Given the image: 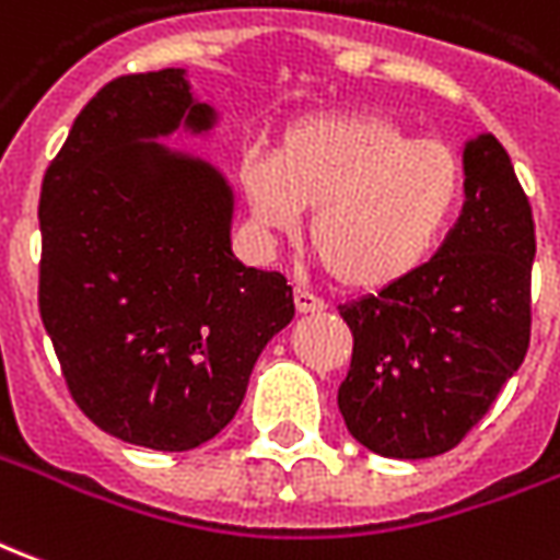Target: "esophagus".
Returning a JSON list of instances; mask_svg holds the SVG:
<instances>
[{
    "mask_svg": "<svg viewBox=\"0 0 560 560\" xmlns=\"http://www.w3.org/2000/svg\"><path fill=\"white\" fill-rule=\"evenodd\" d=\"M293 303H296V312H300V315H315V312H324V308H327V303H324L320 296L303 291V288L293 291Z\"/></svg>",
    "mask_w": 560,
    "mask_h": 560,
    "instance_id": "34e87169",
    "label": "esophagus"
}]
</instances>
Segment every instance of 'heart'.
<instances>
[{"label":"heart","instance_id":"b5f03b06","mask_svg":"<svg viewBox=\"0 0 560 560\" xmlns=\"http://www.w3.org/2000/svg\"><path fill=\"white\" fill-rule=\"evenodd\" d=\"M462 188L456 149L375 114L300 119L272 159L243 164L257 224L291 233L303 209H315L312 248L351 291H384L420 272L444 243Z\"/></svg>","mask_w":560,"mask_h":560}]
</instances>
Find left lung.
Segmentation results:
<instances>
[{
    "instance_id": "left-lung-1",
    "label": "left lung",
    "mask_w": 560,
    "mask_h": 560,
    "mask_svg": "<svg viewBox=\"0 0 560 560\" xmlns=\"http://www.w3.org/2000/svg\"><path fill=\"white\" fill-rule=\"evenodd\" d=\"M534 215L492 135L465 147V207L411 279L339 305L348 432L377 456H441L492 408L530 341Z\"/></svg>"
}]
</instances>
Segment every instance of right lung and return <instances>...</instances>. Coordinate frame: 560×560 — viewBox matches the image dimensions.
<instances>
[{
	"label": "right lung",
	"mask_w": 560,
	"mask_h": 560,
	"mask_svg": "<svg viewBox=\"0 0 560 560\" xmlns=\"http://www.w3.org/2000/svg\"><path fill=\"white\" fill-rule=\"evenodd\" d=\"M179 126H215L183 68L110 80L74 119L38 203V308L71 399L102 432L164 453L233 420L257 357L293 317L288 279L233 257L228 179L159 143Z\"/></svg>",
	"instance_id": "obj_1"
}]
</instances>
